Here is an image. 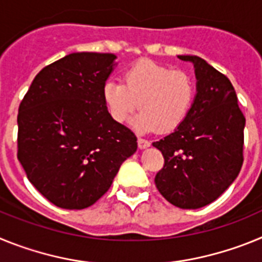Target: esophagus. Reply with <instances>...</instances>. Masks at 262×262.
I'll list each match as a JSON object with an SVG mask.
<instances>
[{
    "instance_id": "1",
    "label": "esophagus",
    "mask_w": 262,
    "mask_h": 262,
    "mask_svg": "<svg viewBox=\"0 0 262 262\" xmlns=\"http://www.w3.org/2000/svg\"><path fill=\"white\" fill-rule=\"evenodd\" d=\"M138 145H139V148H140V149H144V148L149 147V145H151V143L148 142V140H145V139H143V138H138Z\"/></svg>"
}]
</instances>
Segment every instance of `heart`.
I'll return each instance as SVG.
<instances>
[{"label":"heart","instance_id":"obj_1","mask_svg":"<svg viewBox=\"0 0 262 262\" xmlns=\"http://www.w3.org/2000/svg\"><path fill=\"white\" fill-rule=\"evenodd\" d=\"M103 101L115 122L123 123L142 108L134 124L142 131L169 133L184 123L194 97L190 76L184 71L140 60L126 69L123 82L108 80L103 85Z\"/></svg>","mask_w":262,"mask_h":262}]
</instances>
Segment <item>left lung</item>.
Segmentation results:
<instances>
[{
  "label": "left lung",
  "instance_id": "8db88e82",
  "mask_svg": "<svg viewBox=\"0 0 262 262\" xmlns=\"http://www.w3.org/2000/svg\"><path fill=\"white\" fill-rule=\"evenodd\" d=\"M195 68L196 96L186 119L154 147L164 166L157 190L180 209H201L227 190L242 169L245 117L231 81L198 56L180 55Z\"/></svg>",
  "mask_w": 262,
  "mask_h": 262
}]
</instances>
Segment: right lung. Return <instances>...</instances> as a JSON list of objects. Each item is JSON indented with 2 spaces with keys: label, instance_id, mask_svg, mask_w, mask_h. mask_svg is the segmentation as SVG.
Masks as SVG:
<instances>
[{
  "label": "right lung",
  "instance_id": "obj_1",
  "mask_svg": "<svg viewBox=\"0 0 262 262\" xmlns=\"http://www.w3.org/2000/svg\"><path fill=\"white\" fill-rule=\"evenodd\" d=\"M115 57L67 55L39 72L19 105L18 160L36 190L61 209L96 203L138 148L103 101Z\"/></svg>",
  "mask_w": 262,
  "mask_h": 262
}]
</instances>
